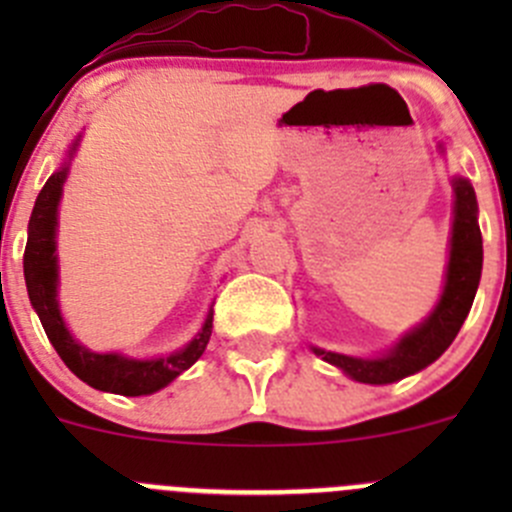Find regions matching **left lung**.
I'll return each mask as SVG.
<instances>
[{
	"mask_svg": "<svg viewBox=\"0 0 512 512\" xmlns=\"http://www.w3.org/2000/svg\"><path fill=\"white\" fill-rule=\"evenodd\" d=\"M456 190V210H453L451 260H448L446 287L441 302L431 317L406 334L389 354L381 359H354V356L314 349L329 364L339 366L344 374L361 384H391L404 376L426 369L431 361L451 347L456 334L466 322L483 270V237L478 227V203L471 183L463 178L453 180Z\"/></svg>",
	"mask_w": 512,
	"mask_h": 512,
	"instance_id": "8db88e82",
	"label": "left lung"
}]
</instances>
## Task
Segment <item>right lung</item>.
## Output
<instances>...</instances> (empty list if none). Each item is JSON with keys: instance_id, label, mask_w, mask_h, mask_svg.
<instances>
[{"instance_id": "add662e5", "label": "right lung", "mask_w": 512, "mask_h": 512, "mask_svg": "<svg viewBox=\"0 0 512 512\" xmlns=\"http://www.w3.org/2000/svg\"><path fill=\"white\" fill-rule=\"evenodd\" d=\"M76 148V143H74ZM71 148V153H74ZM69 153V156H71ZM66 165L56 170L41 188L39 198L34 203L32 220H29V240L27 250H24V277H27V292L32 299V307L36 309L44 327L46 337L54 344L56 354L61 356L66 366L86 381L89 386L101 391H111V394L121 396H143L153 394V391L163 389L178 374L195 364L200 354L205 352L213 334V314H208L205 327L193 342L180 352L165 356V359L151 361H136L126 359L118 354H96L81 347L69 329L64 327V319L59 314V304H56V208H59L61 185L66 180Z\"/></svg>"}]
</instances>
